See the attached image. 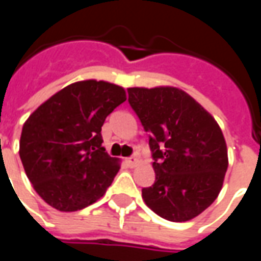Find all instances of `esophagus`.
<instances>
[{
    "mask_svg": "<svg viewBox=\"0 0 261 261\" xmlns=\"http://www.w3.org/2000/svg\"><path fill=\"white\" fill-rule=\"evenodd\" d=\"M125 162H127V165H128L130 168H134V166L138 164V158H137V156H130V158L125 159Z\"/></svg>",
    "mask_w": 261,
    "mask_h": 261,
    "instance_id": "1",
    "label": "esophagus"
}]
</instances>
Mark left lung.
Returning a JSON list of instances; mask_svg holds the SVG:
<instances>
[{
  "instance_id": "8db88e82",
  "label": "left lung",
  "mask_w": 261,
  "mask_h": 261,
  "mask_svg": "<svg viewBox=\"0 0 261 261\" xmlns=\"http://www.w3.org/2000/svg\"><path fill=\"white\" fill-rule=\"evenodd\" d=\"M128 103L149 133L155 183L142 198L159 217L185 222L218 197L228 169L224 134L211 114L173 86L128 88Z\"/></svg>"
}]
</instances>
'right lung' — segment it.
<instances>
[{"instance_id": "obj_1", "label": "right lung", "mask_w": 261, "mask_h": 261, "mask_svg": "<svg viewBox=\"0 0 261 261\" xmlns=\"http://www.w3.org/2000/svg\"><path fill=\"white\" fill-rule=\"evenodd\" d=\"M124 88L80 81L47 99L26 120L19 156L39 196L59 211H78L97 201L120 169L102 147V125L124 102Z\"/></svg>"}]
</instances>
